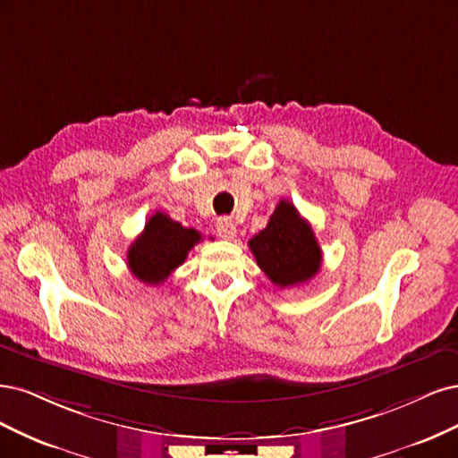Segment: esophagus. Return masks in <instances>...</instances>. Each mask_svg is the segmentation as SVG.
Returning a JSON list of instances; mask_svg holds the SVG:
<instances>
[{
	"label": "esophagus",
	"instance_id": "obj_1",
	"mask_svg": "<svg viewBox=\"0 0 458 458\" xmlns=\"http://www.w3.org/2000/svg\"><path fill=\"white\" fill-rule=\"evenodd\" d=\"M216 233H218L223 240H228V242H230V240L235 238V233H238V230H235V225H233L232 218L223 216V218L216 220Z\"/></svg>",
	"mask_w": 458,
	"mask_h": 458
}]
</instances>
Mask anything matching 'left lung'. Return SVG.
Masks as SVG:
<instances>
[{
    "label": "left lung",
    "mask_w": 458,
    "mask_h": 458,
    "mask_svg": "<svg viewBox=\"0 0 458 458\" xmlns=\"http://www.w3.org/2000/svg\"><path fill=\"white\" fill-rule=\"evenodd\" d=\"M260 270L277 287L301 285L321 268V249L312 226L287 199L277 203L268 225L249 242Z\"/></svg>",
    "instance_id": "8db88e82"
}]
</instances>
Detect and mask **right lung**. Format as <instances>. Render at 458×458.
I'll use <instances>...</instances> for the list:
<instances>
[{
    "label": "right lung",
    "instance_id": "1",
    "mask_svg": "<svg viewBox=\"0 0 458 458\" xmlns=\"http://www.w3.org/2000/svg\"><path fill=\"white\" fill-rule=\"evenodd\" d=\"M201 242V233L184 228L165 213L148 218L142 233L127 250V267L142 284L159 285L186 260L190 249Z\"/></svg>",
    "mask_w": 458,
    "mask_h": 458
}]
</instances>
